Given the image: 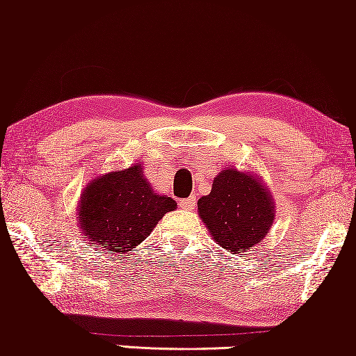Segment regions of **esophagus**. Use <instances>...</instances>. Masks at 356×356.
Here are the masks:
<instances>
[{"mask_svg":"<svg viewBox=\"0 0 356 356\" xmlns=\"http://www.w3.org/2000/svg\"><path fill=\"white\" fill-rule=\"evenodd\" d=\"M179 207H181L183 210H195V207H197V197H190V198H185V200H179Z\"/></svg>","mask_w":356,"mask_h":356,"instance_id":"esophagus-1","label":"esophagus"}]
</instances>
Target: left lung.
I'll return each instance as SVG.
<instances>
[{
    "instance_id": "1",
    "label": "left lung",
    "mask_w": 356,
    "mask_h": 356,
    "mask_svg": "<svg viewBox=\"0 0 356 356\" xmlns=\"http://www.w3.org/2000/svg\"><path fill=\"white\" fill-rule=\"evenodd\" d=\"M198 213L213 241L238 254L266 237L274 222V202L257 178L227 168L215 177L210 193L198 200Z\"/></svg>"
}]
</instances>
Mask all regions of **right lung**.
Listing matches in <instances>:
<instances>
[{"label":"right lung","mask_w":356,"mask_h":356,"mask_svg":"<svg viewBox=\"0 0 356 356\" xmlns=\"http://www.w3.org/2000/svg\"><path fill=\"white\" fill-rule=\"evenodd\" d=\"M175 209L177 202L154 193L143 168L134 165L87 185L79 207L81 234L99 250L127 252L145 241L166 211Z\"/></svg>","instance_id":"obj_1"}]
</instances>
